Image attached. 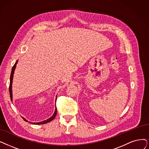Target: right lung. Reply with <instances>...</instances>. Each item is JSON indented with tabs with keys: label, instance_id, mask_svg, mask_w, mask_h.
Wrapping results in <instances>:
<instances>
[{
	"label": "right lung",
	"instance_id": "1",
	"mask_svg": "<svg viewBox=\"0 0 149 149\" xmlns=\"http://www.w3.org/2000/svg\"><path fill=\"white\" fill-rule=\"evenodd\" d=\"M17 63V61L16 62V63H15V65H13V67L12 68V70H11V75H10V86H9V92H10V99L11 100V102L13 101V95H12V82H13V74H14V72H15V68H16V64ZM57 114V108H56V109H55V111H54V114L52 115V117H51L50 118H49L48 119H46L44 121H42V122H37V123H32V124H36V125H41V124H45V123H48L51 121H52L54 118H55ZM24 120L26 122H28L27 120H26L24 118V117H22Z\"/></svg>",
	"mask_w": 149,
	"mask_h": 149
}]
</instances>
